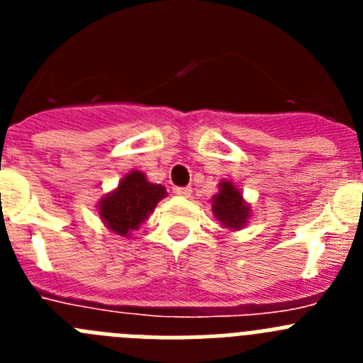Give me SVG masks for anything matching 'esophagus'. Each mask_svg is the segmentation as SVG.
<instances>
[{
  "mask_svg": "<svg viewBox=\"0 0 363 363\" xmlns=\"http://www.w3.org/2000/svg\"><path fill=\"white\" fill-rule=\"evenodd\" d=\"M172 191H174V194H178V196H191L192 189L191 187H174Z\"/></svg>",
  "mask_w": 363,
  "mask_h": 363,
  "instance_id": "obj_1",
  "label": "esophagus"
}]
</instances>
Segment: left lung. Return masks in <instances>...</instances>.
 <instances>
[{
    "label": "left lung",
    "instance_id": "left-lung-1",
    "mask_svg": "<svg viewBox=\"0 0 363 363\" xmlns=\"http://www.w3.org/2000/svg\"><path fill=\"white\" fill-rule=\"evenodd\" d=\"M221 191L218 192L213 200V213L216 214L218 220L225 227L240 229L245 223L249 216V207L243 203V198L240 191L229 182H223L220 185Z\"/></svg>",
    "mask_w": 363,
    "mask_h": 363
}]
</instances>
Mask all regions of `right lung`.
I'll list each match as a JSON object with an SVG mask.
<instances>
[{"label": "right lung", "mask_w": 363, "mask_h": 363, "mask_svg": "<svg viewBox=\"0 0 363 363\" xmlns=\"http://www.w3.org/2000/svg\"><path fill=\"white\" fill-rule=\"evenodd\" d=\"M165 194V187L149 184L142 172L133 171L101 201V218L114 233L125 236L129 230L138 229Z\"/></svg>", "instance_id": "1"}]
</instances>
